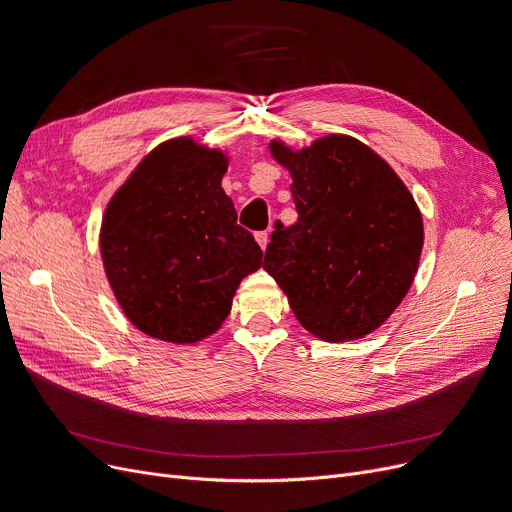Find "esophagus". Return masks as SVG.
I'll return each instance as SVG.
<instances>
[{"instance_id":"esophagus-1","label":"esophagus","mask_w":512,"mask_h":512,"mask_svg":"<svg viewBox=\"0 0 512 512\" xmlns=\"http://www.w3.org/2000/svg\"><path fill=\"white\" fill-rule=\"evenodd\" d=\"M255 240H257V245L265 251L267 249V242H270V232H257Z\"/></svg>"}]
</instances>
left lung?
<instances>
[{
    "mask_svg": "<svg viewBox=\"0 0 512 512\" xmlns=\"http://www.w3.org/2000/svg\"><path fill=\"white\" fill-rule=\"evenodd\" d=\"M299 220L276 224L263 270L299 324L324 342L378 330L407 297L423 249L421 211L392 166L348 134L309 147L270 141Z\"/></svg>",
    "mask_w": 512,
    "mask_h": 512,
    "instance_id": "8db88e82",
    "label": "left lung"
}]
</instances>
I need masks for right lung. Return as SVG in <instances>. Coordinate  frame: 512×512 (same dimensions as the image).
<instances>
[{
  "mask_svg": "<svg viewBox=\"0 0 512 512\" xmlns=\"http://www.w3.org/2000/svg\"><path fill=\"white\" fill-rule=\"evenodd\" d=\"M230 157L193 137L151 149L112 195L99 228L105 278L143 334L197 344L218 332L263 251L236 224Z\"/></svg>",
  "mask_w": 512,
  "mask_h": 512,
  "instance_id": "right-lung-1",
  "label": "right lung"
}]
</instances>
